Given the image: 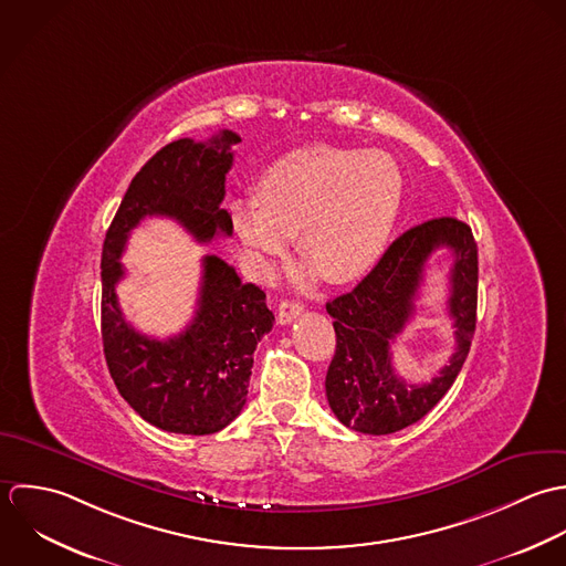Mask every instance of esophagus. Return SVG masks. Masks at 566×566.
Returning <instances> with one entry per match:
<instances>
[{"label": "esophagus", "mask_w": 566, "mask_h": 566, "mask_svg": "<svg viewBox=\"0 0 566 566\" xmlns=\"http://www.w3.org/2000/svg\"><path fill=\"white\" fill-rule=\"evenodd\" d=\"M302 311H304V306L300 304V302H289V300H284L282 304H280V311H277V319H280V324H291L293 319H297L300 315H302Z\"/></svg>", "instance_id": "esophagus-1"}]
</instances>
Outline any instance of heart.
Masks as SVG:
<instances>
[{"mask_svg":"<svg viewBox=\"0 0 566 566\" xmlns=\"http://www.w3.org/2000/svg\"><path fill=\"white\" fill-rule=\"evenodd\" d=\"M405 179L385 150L308 144L295 148L258 179V201H235L231 226L258 266L297 253L333 284L365 275L382 255L402 206Z\"/></svg>","mask_w":566,"mask_h":566,"instance_id":"heart-1","label":"heart"}]
</instances>
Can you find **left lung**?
<instances>
[{"instance_id":"obj_1","label":"left lung","mask_w":566,"mask_h":566,"mask_svg":"<svg viewBox=\"0 0 566 566\" xmlns=\"http://www.w3.org/2000/svg\"><path fill=\"white\" fill-rule=\"evenodd\" d=\"M438 248L453 251L449 304L455 352L431 384L411 386L390 365V343L412 316L423 266ZM476 282L472 229L459 219L440 217L396 238L354 291L326 304L337 333L326 396L340 424L367 436H389L422 420L444 398L470 352L476 326Z\"/></svg>"}]
</instances>
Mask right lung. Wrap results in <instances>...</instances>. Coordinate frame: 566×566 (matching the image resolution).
<instances>
[{
  "label": "right lung",
  "instance_id": "1",
  "mask_svg": "<svg viewBox=\"0 0 566 566\" xmlns=\"http://www.w3.org/2000/svg\"><path fill=\"white\" fill-rule=\"evenodd\" d=\"M238 142L233 130H221L208 142L184 137L157 150L133 177L103 244L101 331L109 374L133 411L168 433H219L242 411L255 345L275 317L264 291L244 284L219 255H206L195 319L177 337L150 339L119 311V255L146 217L172 219L199 242L231 235L221 203Z\"/></svg>",
  "mask_w": 566,
  "mask_h": 566
}]
</instances>
